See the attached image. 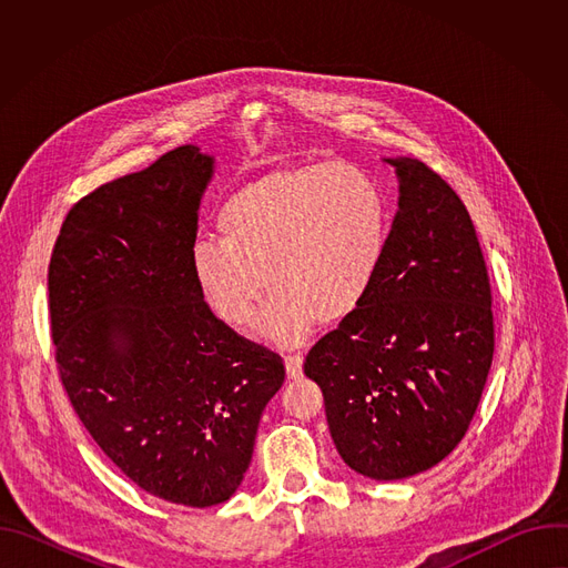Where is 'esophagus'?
<instances>
[{"label": "esophagus", "instance_id": "esophagus-1", "mask_svg": "<svg viewBox=\"0 0 568 568\" xmlns=\"http://www.w3.org/2000/svg\"><path fill=\"white\" fill-rule=\"evenodd\" d=\"M285 368H287V377L296 379L303 375V355L301 353H292L285 355Z\"/></svg>", "mask_w": 568, "mask_h": 568}]
</instances>
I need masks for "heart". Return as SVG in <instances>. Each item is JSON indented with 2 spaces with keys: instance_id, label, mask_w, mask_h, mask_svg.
Wrapping results in <instances>:
<instances>
[{
  "instance_id": "obj_1",
  "label": "heart",
  "mask_w": 568,
  "mask_h": 568,
  "mask_svg": "<svg viewBox=\"0 0 568 568\" xmlns=\"http://www.w3.org/2000/svg\"><path fill=\"white\" fill-rule=\"evenodd\" d=\"M217 231L220 240L191 250L200 294L224 323L245 328L267 283L274 294L261 333L294 346L316 318L339 321L366 298L386 254L388 206L366 171L318 161L240 186L222 202Z\"/></svg>"
}]
</instances>
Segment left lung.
<instances>
[{
    "label": "left lung",
    "instance_id": "obj_1",
    "mask_svg": "<svg viewBox=\"0 0 568 568\" xmlns=\"http://www.w3.org/2000/svg\"><path fill=\"white\" fill-rule=\"evenodd\" d=\"M399 180L382 267L355 312L321 337L305 375L321 386L344 463L377 480L420 474L463 440L488 379V267L454 189L420 159Z\"/></svg>",
    "mask_w": 568,
    "mask_h": 568
}]
</instances>
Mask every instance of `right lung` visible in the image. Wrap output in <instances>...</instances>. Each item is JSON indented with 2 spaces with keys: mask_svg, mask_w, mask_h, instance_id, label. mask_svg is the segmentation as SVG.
I'll return each mask as SVG.
<instances>
[{
  "mask_svg": "<svg viewBox=\"0 0 568 568\" xmlns=\"http://www.w3.org/2000/svg\"><path fill=\"white\" fill-rule=\"evenodd\" d=\"M213 159L195 145L78 200L49 263L73 412L141 490L206 508L245 476L283 359L217 318L191 274Z\"/></svg>",
  "mask_w": 568,
  "mask_h": 568,
  "instance_id": "add662e5",
  "label": "right lung"
}]
</instances>
